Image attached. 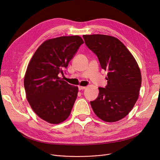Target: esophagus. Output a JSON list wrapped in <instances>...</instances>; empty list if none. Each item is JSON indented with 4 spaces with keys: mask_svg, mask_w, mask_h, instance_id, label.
Instances as JSON below:
<instances>
[{
    "mask_svg": "<svg viewBox=\"0 0 160 160\" xmlns=\"http://www.w3.org/2000/svg\"><path fill=\"white\" fill-rule=\"evenodd\" d=\"M86 88V87L85 86H78V89L80 90H83V89H85Z\"/></svg>",
    "mask_w": 160,
    "mask_h": 160,
    "instance_id": "1",
    "label": "esophagus"
}]
</instances>
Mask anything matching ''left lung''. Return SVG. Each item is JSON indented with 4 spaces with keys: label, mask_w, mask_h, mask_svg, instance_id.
Returning a JSON list of instances; mask_svg holds the SVG:
<instances>
[{
    "label": "left lung",
    "mask_w": 160,
    "mask_h": 160,
    "mask_svg": "<svg viewBox=\"0 0 160 160\" xmlns=\"http://www.w3.org/2000/svg\"><path fill=\"white\" fill-rule=\"evenodd\" d=\"M87 47L94 52L102 69L108 71L105 88L91 101L96 115L106 122L127 116L138 99L141 85L139 66L127 48L117 38L102 34L83 35Z\"/></svg>",
    "instance_id": "8db88e82"
}]
</instances>
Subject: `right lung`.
I'll return each instance as SVG.
<instances>
[{"label":"right lung","mask_w":160,"mask_h":160,"mask_svg":"<svg viewBox=\"0 0 160 160\" xmlns=\"http://www.w3.org/2000/svg\"><path fill=\"white\" fill-rule=\"evenodd\" d=\"M83 43L78 36L47 40L28 63L24 80L27 98L33 112L49 123H60L71 113L78 89L58 74H63V69Z\"/></svg>","instance_id":"right-lung-1"}]
</instances>
